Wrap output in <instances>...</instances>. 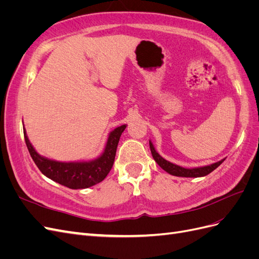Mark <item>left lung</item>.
<instances>
[{
    "label": "left lung",
    "mask_w": 259,
    "mask_h": 259,
    "mask_svg": "<svg viewBox=\"0 0 259 259\" xmlns=\"http://www.w3.org/2000/svg\"><path fill=\"white\" fill-rule=\"evenodd\" d=\"M149 145H150V150L152 153V156L154 161L159 164L160 167H162L164 170L167 171L168 174L174 175V176H179V177H202V176H206L209 173H211L215 168H217L221 164L224 162V160L216 162L214 164H210V165L207 166H203V167H198V168H185L182 166H178L176 164L170 163L166 160H164L162 156L154 150L153 145L151 142H149Z\"/></svg>",
    "instance_id": "obj_1"
}]
</instances>
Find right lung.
<instances>
[{
	"label": "right lung",
	"mask_w": 259,
	"mask_h": 259,
	"mask_svg": "<svg viewBox=\"0 0 259 259\" xmlns=\"http://www.w3.org/2000/svg\"><path fill=\"white\" fill-rule=\"evenodd\" d=\"M125 127L126 125H122L112 131L109 135L104 153L98 159L91 162L65 163L45 159L37 154L32 145L30 144L25 128H23V134L31 158L42 174L70 189H84L103 182L111 170L117 144Z\"/></svg>",
	"instance_id": "right-lung-1"
}]
</instances>
